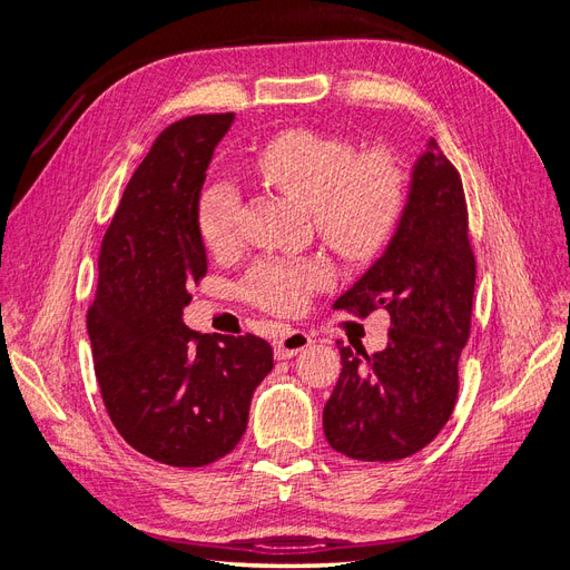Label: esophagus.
Listing matches in <instances>:
<instances>
[{"label": "esophagus", "instance_id": "esophagus-1", "mask_svg": "<svg viewBox=\"0 0 570 570\" xmlns=\"http://www.w3.org/2000/svg\"><path fill=\"white\" fill-rule=\"evenodd\" d=\"M306 347H312V337H308L302 331H289L278 342H275V358H278V361L292 358V356H297L299 352H304Z\"/></svg>", "mask_w": 570, "mask_h": 570}]
</instances>
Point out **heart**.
Listing matches in <instances>:
<instances>
[{"label": "heart", "instance_id": "1", "mask_svg": "<svg viewBox=\"0 0 570 570\" xmlns=\"http://www.w3.org/2000/svg\"><path fill=\"white\" fill-rule=\"evenodd\" d=\"M350 140L318 130L275 135L252 157V174L312 209L318 235L337 254L364 262L381 252L404 206V174L387 151L361 154ZM239 199L228 183L204 189L197 209L202 243L220 254L237 235ZM327 283L321 262H262L247 278V297L275 314H295L308 292Z\"/></svg>", "mask_w": 570, "mask_h": 570}]
</instances>
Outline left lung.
<instances>
[{
	"label": "left lung",
	"mask_w": 570,
	"mask_h": 570,
	"mask_svg": "<svg viewBox=\"0 0 570 570\" xmlns=\"http://www.w3.org/2000/svg\"><path fill=\"white\" fill-rule=\"evenodd\" d=\"M473 289L461 178L438 142L428 140L385 252L335 302L358 316L377 306L390 314L383 352L337 342L342 371L323 409V433L335 452L396 461L435 440L456 404Z\"/></svg>",
	"instance_id": "left-lung-1"
}]
</instances>
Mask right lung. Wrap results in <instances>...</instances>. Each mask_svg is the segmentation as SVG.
<instances>
[{
  "instance_id": "right-lung-1",
  "label": "right lung",
  "mask_w": 570,
  "mask_h": 570,
  "mask_svg": "<svg viewBox=\"0 0 570 570\" xmlns=\"http://www.w3.org/2000/svg\"><path fill=\"white\" fill-rule=\"evenodd\" d=\"M235 114L168 126L132 174L101 239L88 312L101 400L132 450L199 469L245 435L252 394L273 368L256 335H199L183 323L206 273L197 209L206 168Z\"/></svg>"
}]
</instances>
